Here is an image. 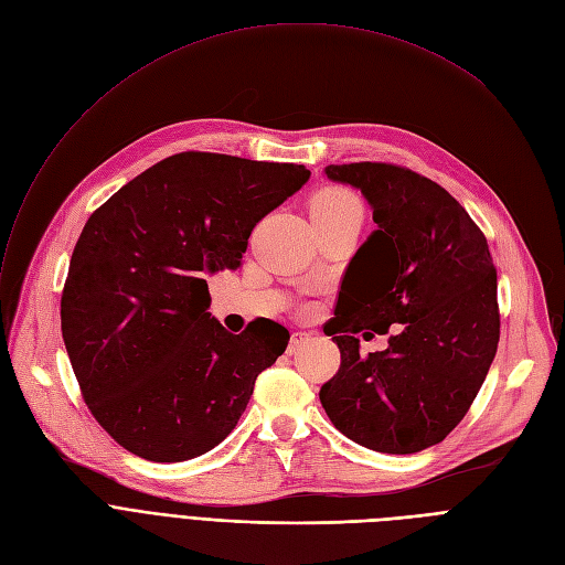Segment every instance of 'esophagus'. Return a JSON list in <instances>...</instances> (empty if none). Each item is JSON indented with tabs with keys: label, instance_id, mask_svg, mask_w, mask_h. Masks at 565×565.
Returning a JSON list of instances; mask_svg holds the SVG:
<instances>
[{
	"label": "esophagus",
	"instance_id": "34e87169",
	"mask_svg": "<svg viewBox=\"0 0 565 565\" xmlns=\"http://www.w3.org/2000/svg\"><path fill=\"white\" fill-rule=\"evenodd\" d=\"M308 340H310L308 333H294V335L289 338V344H287V354H297L299 349H301Z\"/></svg>",
	"mask_w": 565,
	"mask_h": 565
}]
</instances>
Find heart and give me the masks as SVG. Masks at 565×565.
Here are the masks:
<instances>
[{
	"instance_id": "1",
	"label": "heart",
	"mask_w": 565,
	"mask_h": 565,
	"mask_svg": "<svg viewBox=\"0 0 565 565\" xmlns=\"http://www.w3.org/2000/svg\"><path fill=\"white\" fill-rule=\"evenodd\" d=\"M312 221L321 218H344V216H356L363 221V202L342 185H327L315 193L310 202Z\"/></svg>"
}]
</instances>
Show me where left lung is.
<instances>
[{
    "instance_id": "8db88e82",
    "label": "left lung",
    "mask_w": 565,
    "mask_h": 565,
    "mask_svg": "<svg viewBox=\"0 0 565 565\" xmlns=\"http://www.w3.org/2000/svg\"><path fill=\"white\" fill-rule=\"evenodd\" d=\"M352 183L380 230L349 262L324 327L340 367L319 399L344 437L407 455L444 441L469 412L499 344L497 268L488 238L433 179L393 163L329 166ZM403 327L399 328L398 324ZM398 333L363 358L355 333Z\"/></svg>"
}]
</instances>
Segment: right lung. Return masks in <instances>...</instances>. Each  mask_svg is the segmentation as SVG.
<instances>
[{
  "instance_id": "1",
  "label": "right lung",
  "mask_w": 565,
  "mask_h": 565,
  "mask_svg": "<svg viewBox=\"0 0 565 565\" xmlns=\"http://www.w3.org/2000/svg\"><path fill=\"white\" fill-rule=\"evenodd\" d=\"M310 179L306 166L181 151L100 204L62 291L66 352L98 425L149 462L218 446L289 331L250 321L232 335L204 274L236 271L255 225Z\"/></svg>"
}]
</instances>
